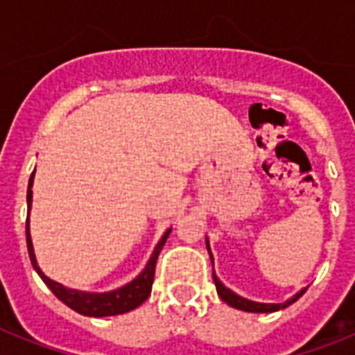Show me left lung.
<instances>
[{"instance_id":"8db88e82","label":"left lung","mask_w":355,"mask_h":355,"mask_svg":"<svg viewBox=\"0 0 355 355\" xmlns=\"http://www.w3.org/2000/svg\"><path fill=\"white\" fill-rule=\"evenodd\" d=\"M206 248H208V252H210L211 265H214V256H211L208 237H206ZM214 282H216L217 295L221 297V300H225V302H227L228 306H232V308L241 309V311H248V313H272V311H278V309L287 308L289 304L297 302L298 298L302 297L304 293H306V289H302V291H298L295 297H291L289 300H286L284 304H263V302H254V300L243 298V297H239V295H236L234 291H230L227 286H223L221 280H219V278L216 276V272H214Z\"/></svg>"}]
</instances>
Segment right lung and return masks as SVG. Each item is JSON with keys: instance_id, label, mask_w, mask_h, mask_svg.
Returning a JSON list of instances; mask_svg holds the SVG:
<instances>
[{"instance_id": "1", "label": "right lung", "mask_w": 355, "mask_h": 355, "mask_svg": "<svg viewBox=\"0 0 355 355\" xmlns=\"http://www.w3.org/2000/svg\"><path fill=\"white\" fill-rule=\"evenodd\" d=\"M33 178H35V171L29 178V189H27V208L31 211V202H33ZM27 250H29L31 263L35 267V270L38 272L44 284H46L49 289L53 291V295L64 302L68 308H71L73 311L80 315H86V317H110V315H121L127 313L130 309H136L138 306L147 300V297L150 295V289H153V280H155V267L156 259H158V254L166 245L167 236L171 234V228L167 230L162 239L158 241V245L155 247L153 254H150L149 261L145 265V269L139 272L132 282H128L127 286L119 287V289H114V291L108 293H86V291H77V289H69V287H64L62 284L47 278L44 272L40 270L38 263H36L35 248H33V241H31L29 234V219H27Z\"/></svg>"}]
</instances>
